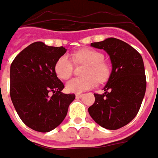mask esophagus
I'll return each mask as SVG.
<instances>
[{
  "label": "esophagus",
  "mask_w": 158,
  "mask_h": 158,
  "mask_svg": "<svg viewBox=\"0 0 158 158\" xmlns=\"http://www.w3.org/2000/svg\"><path fill=\"white\" fill-rule=\"evenodd\" d=\"M83 97V94H80V93H77L76 94V98H80Z\"/></svg>",
  "instance_id": "34e87169"
}]
</instances>
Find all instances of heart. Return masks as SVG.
Returning a JSON list of instances; mask_svg holds the SVG:
<instances>
[{
    "label": "heart",
    "instance_id": "b5f03b06",
    "mask_svg": "<svg viewBox=\"0 0 158 158\" xmlns=\"http://www.w3.org/2000/svg\"><path fill=\"white\" fill-rule=\"evenodd\" d=\"M104 55L101 52L92 49H82L73 54V59L77 63L87 65L84 75L85 78H73L69 80L65 88L70 93H82L95 85L96 80L102 82L109 75L110 69L104 62ZM74 63L72 58L64 54L57 60L55 72L59 78L67 79L73 73Z\"/></svg>",
    "mask_w": 158,
    "mask_h": 158
}]
</instances>
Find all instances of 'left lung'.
Wrapping results in <instances>:
<instances>
[{
  "label": "left lung",
  "instance_id": "1",
  "mask_svg": "<svg viewBox=\"0 0 158 158\" xmlns=\"http://www.w3.org/2000/svg\"><path fill=\"white\" fill-rule=\"evenodd\" d=\"M91 46L105 50L112 65L105 93L94 94L95 102L88 108L93 119L108 130H117L137 116L146 90L142 56L129 44L108 38Z\"/></svg>",
  "mask_w": 158,
  "mask_h": 158
}]
</instances>
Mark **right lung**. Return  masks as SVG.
<instances>
[{
  "label": "right lung",
  "instance_id": "add662e5",
  "mask_svg": "<svg viewBox=\"0 0 158 158\" xmlns=\"http://www.w3.org/2000/svg\"><path fill=\"white\" fill-rule=\"evenodd\" d=\"M66 49L32 43L15 58L10 66V97L22 122L36 131L48 132L62 123L74 94L61 91L55 64ZM52 93V96L50 93Z\"/></svg>",
  "mask_w": 158,
  "mask_h": 158
}]
</instances>
